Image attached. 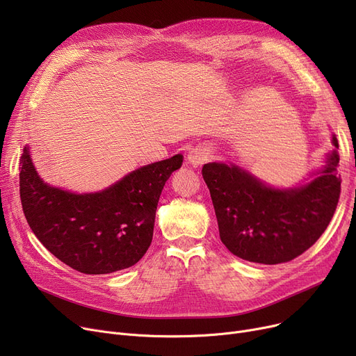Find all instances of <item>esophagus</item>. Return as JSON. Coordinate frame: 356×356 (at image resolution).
I'll return each instance as SVG.
<instances>
[{"instance_id":"34e87169","label":"esophagus","mask_w":356,"mask_h":356,"mask_svg":"<svg viewBox=\"0 0 356 356\" xmlns=\"http://www.w3.org/2000/svg\"><path fill=\"white\" fill-rule=\"evenodd\" d=\"M209 159V154L204 148H200V147H196V148H192L189 154H188V161L191 165L193 167H199L202 165L204 161H207Z\"/></svg>"}]
</instances>
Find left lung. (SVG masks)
I'll use <instances>...</instances> for the list:
<instances>
[{"label": "left lung", "mask_w": 356, "mask_h": 356, "mask_svg": "<svg viewBox=\"0 0 356 356\" xmlns=\"http://www.w3.org/2000/svg\"><path fill=\"white\" fill-rule=\"evenodd\" d=\"M332 144L323 165L293 188H274L232 163L203 165L220 241L234 255L258 264L287 263L321 238L341 195L334 134Z\"/></svg>", "instance_id": "8db88e82"}]
</instances>
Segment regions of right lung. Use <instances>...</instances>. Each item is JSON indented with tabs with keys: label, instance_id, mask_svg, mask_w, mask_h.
<instances>
[{
	"label": "right lung",
	"instance_id": "right-lung-1",
	"mask_svg": "<svg viewBox=\"0 0 356 356\" xmlns=\"http://www.w3.org/2000/svg\"><path fill=\"white\" fill-rule=\"evenodd\" d=\"M20 197L34 235L62 263L85 274L133 267L153 239L157 203L183 156L143 165L99 192L76 193L46 183L30 145L22 156Z\"/></svg>",
	"mask_w": 356,
	"mask_h": 356
}]
</instances>
